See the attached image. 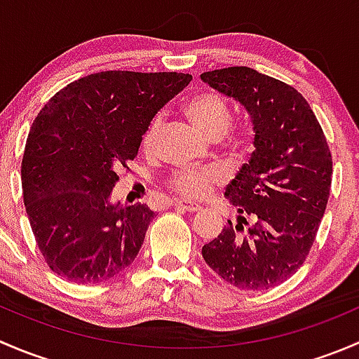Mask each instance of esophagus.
<instances>
[{
  "label": "esophagus",
  "instance_id": "obj_1",
  "mask_svg": "<svg viewBox=\"0 0 359 359\" xmlns=\"http://www.w3.org/2000/svg\"><path fill=\"white\" fill-rule=\"evenodd\" d=\"M175 206L177 210H182V212H191V213H194V212H200L201 210V206L198 205V203H191V201H175Z\"/></svg>",
  "mask_w": 359,
  "mask_h": 359
}]
</instances>
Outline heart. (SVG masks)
I'll use <instances>...</instances> for the list:
<instances>
[{
  "label": "heart",
  "mask_w": 359,
  "mask_h": 359,
  "mask_svg": "<svg viewBox=\"0 0 359 359\" xmlns=\"http://www.w3.org/2000/svg\"><path fill=\"white\" fill-rule=\"evenodd\" d=\"M184 111L189 116L198 132L208 139H219L229 130L231 109L226 100L215 92H203L187 100ZM163 118L156 114L149 123L140 139V146L146 153L154 147L161 128ZM222 184V173L213 166H193V168L173 170L166 179V187L184 200H201Z\"/></svg>",
  "instance_id": "obj_1"
}]
</instances>
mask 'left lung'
Returning a JSON list of instances; mask_svg holds the SVG:
<instances>
[{"instance_id": "1", "label": "left lung", "mask_w": 359, "mask_h": 359, "mask_svg": "<svg viewBox=\"0 0 359 359\" xmlns=\"http://www.w3.org/2000/svg\"><path fill=\"white\" fill-rule=\"evenodd\" d=\"M201 79L238 100L255 130L252 158L226 187L238 224L227 220L203 259L241 290L278 287L309 255L327 208V137L307 100L280 79L243 66L206 71Z\"/></svg>"}]
</instances>
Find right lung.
<instances>
[{
  "instance_id": "obj_1",
  "label": "right lung",
  "mask_w": 359,
  "mask_h": 359,
  "mask_svg": "<svg viewBox=\"0 0 359 359\" xmlns=\"http://www.w3.org/2000/svg\"><path fill=\"white\" fill-rule=\"evenodd\" d=\"M193 79L184 72L102 71L69 83L45 104L25 142L22 194L46 266L78 285L130 266L154 212L111 205L154 114Z\"/></svg>"
}]
</instances>
